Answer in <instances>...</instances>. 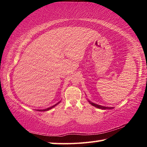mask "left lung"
<instances>
[{
    "mask_svg": "<svg viewBox=\"0 0 147 147\" xmlns=\"http://www.w3.org/2000/svg\"><path fill=\"white\" fill-rule=\"evenodd\" d=\"M88 102H89V103L91 105H92L93 106H95V107H97V108H98V109H112V107H104V106H101V105H97V104H94V103H92V102H90V101H89L88 100Z\"/></svg>",
    "mask_w": 147,
    "mask_h": 147,
    "instance_id": "1",
    "label": "left lung"
}]
</instances>
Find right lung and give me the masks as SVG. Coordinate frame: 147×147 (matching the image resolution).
<instances>
[{"label": "right lung", "mask_w": 147, "mask_h": 147, "mask_svg": "<svg viewBox=\"0 0 147 147\" xmlns=\"http://www.w3.org/2000/svg\"><path fill=\"white\" fill-rule=\"evenodd\" d=\"M59 103H57V104H55V105H53V106H52V107H49V108H47V109H43V110H37V111H49V110H50V109H51L52 108H53V107H54L56 105H57Z\"/></svg>", "instance_id": "obj_1"}]
</instances>
